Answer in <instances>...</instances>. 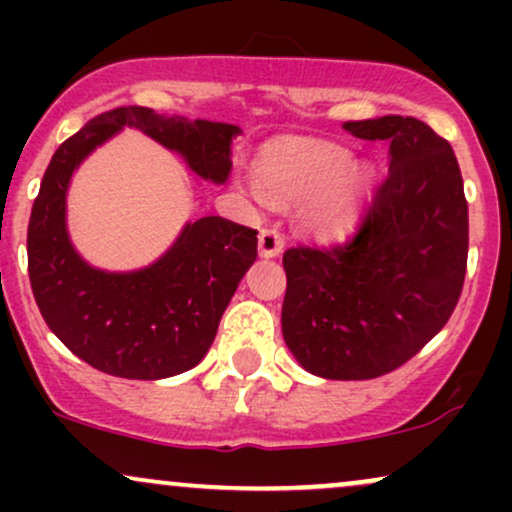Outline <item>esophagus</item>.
<instances>
[{
  "label": "esophagus",
  "mask_w": 512,
  "mask_h": 512,
  "mask_svg": "<svg viewBox=\"0 0 512 512\" xmlns=\"http://www.w3.org/2000/svg\"><path fill=\"white\" fill-rule=\"evenodd\" d=\"M281 245H284V240H281V233L276 231V228H262V233H260V255L262 257L279 255Z\"/></svg>",
  "instance_id": "esophagus-1"
}]
</instances>
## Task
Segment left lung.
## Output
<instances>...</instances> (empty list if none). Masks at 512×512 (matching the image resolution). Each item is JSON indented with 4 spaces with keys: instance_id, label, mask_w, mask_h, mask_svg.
I'll list each match as a JSON object with an SVG mask.
<instances>
[{
    "instance_id": "obj_1",
    "label": "left lung",
    "mask_w": 512,
    "mask_h": 512,
    "mask_svg": "<svg viewBox=\"0 0 512 512\" xmlns=\"http://www.w3.org/2000/svg\"><path fill=\"white\" fill-rule=\"evenodd\" d=\"M122 127L187 158L204 180L226 182L236 125L156 115L120 105L88 120L52 156L28 221V279L48 327L88 366L129 380L190 370L214 342L238 281L257 257V231L221 216L187 223L161 260L129 274L93 269L67 236L64 207L74 168Z\"/></svg>"
}]
</instances>
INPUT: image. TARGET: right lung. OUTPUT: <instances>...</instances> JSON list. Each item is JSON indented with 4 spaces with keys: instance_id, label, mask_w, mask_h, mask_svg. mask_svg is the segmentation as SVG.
Wrapping results in <instances>:
<instances>
[{
    "instance_id": "obj_1",
    "label": "right lung",
    "mask_w": 512,
    "mask_h": 512,
    "mask_svg": "<svg viewBox=\"0 0 512 512\" xmlns=\"http://www.w3.org/2000/svg\"><path fill=\"white\" fill-rule=\"evenodd\" d=\"M387 139L385 180L351 226H327L284 252V339L310 373H392L443 330L467 272L469 219L452 146L416 117L356 122Z\"/></svg>"
}]
</instances>
